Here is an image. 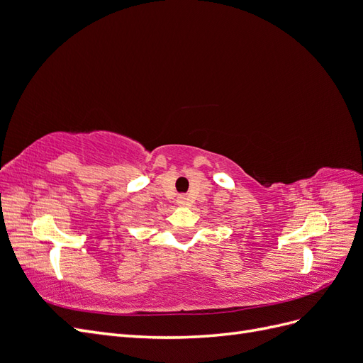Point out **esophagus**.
Returning a JSON list of instances; mask_svg holds the SVG:
<instances>
[{"mask_svg": "<svg viewBox=\"0 0 363 363\" xmlns=\"http://www.w3.org/2000/svg\"><path fill=\"white\" fill-rule=\"evenodd\" d=\"M177 204L182 206V207L188 204V196H186V195H179L177 196Z\"/></svg>", "mask_w": 363, "mask_h": 363, "instance_id": "obj_1", "label": "esophagus"}]
</instances>
